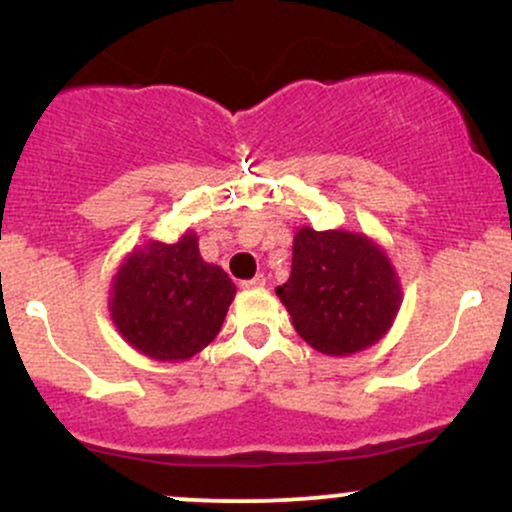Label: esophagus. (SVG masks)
Returning <instances> with one entry per match:
<instances>
[{
    "mask_svg": "<svg viewBox=\"0 0 512 512\" xmlns=\"http://www.w3.org/2000/svg\"><path fill=\"white\" fill-rule=\"evenodd\" d=\"M264 286V276H252V279H248V281H243V289H262Z\"/></svg>",
    "mask_w": 512,
    "mask_h": 512,
    "instance_id": "1",
    "label": "esophagus"
}]
</instances>
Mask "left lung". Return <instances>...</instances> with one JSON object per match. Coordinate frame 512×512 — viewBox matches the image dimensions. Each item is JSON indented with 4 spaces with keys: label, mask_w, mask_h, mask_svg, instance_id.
Masks as SVG:
<instances>
[{
    "label": "left lung",
    "mask_w": 512,
    "mask_h": 512,
    "mask_svg": "<svg viewBox=\"0 0 512 512\" xmlns=\"http://www.w3.org/2000/svg\"><path fill=\"white\" fill-rule=\"evenodd\" d=\"M276 296L313 349L351 356L390 332L402 281L383 245L366 233L301 226L293 236L291 276L276 286Z\"/></svg>",
    "instance_id": "1"
}]
</instances>
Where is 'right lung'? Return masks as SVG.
Listing matches in <instances>:
<instances>
[{
  "mask_svg": "<svg viewBox=\"0 0 512 512\" xmlns=\"http://www.w3.org/2000/svg\"><path fill=\"white\" fill-rule=\"evenodd\" d=\"M236 284L219 264L204 262L195 231L175 243L146 240L122 257L108 313L120 337L161 363L190 361L219 334Z\"/></svg>",
  "mask_w": 512,
  "mask_h": 512,
  "instance_id": "right-lung-1",
  "label": "right lung"
}]
</instances>
